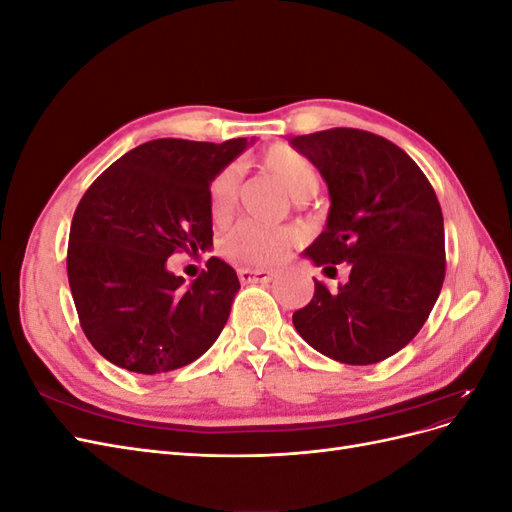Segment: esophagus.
Here are the masks:
<instances>
[{
	"label": "esophagus",
	"instance_id": "1",
	"mask_svg": "<svg viewBox=\"0 0 512 512\" xmlns=\"http://www.w3.org/2000/svg\"><path fill=\"white\" fill-rule=\"evenodd\" d=\"M239 280L243 284H267L273 280V271L267 269H239Z\"/></svg>",
	"mask_w": 512,
	"mask_h": 512
}]
</instances>
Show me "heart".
Returning <instances> with one entry per match:
<instances>
[{"label":"heart","instance_id":"b5f03b06","mask_svg":"<svg viewBox=\"0 0 512 512\" xmlns=\"http://www.w3.org/2000/svg\"><path fill=\"white\" fill-rule=\"evenodd\" d=\"M262 166L280 179L294 198H299L312 190H318L316 168L294 149H288V147L269 149L265 156H262ZM237 196H239L237 170L235 168L220 170L209 185V209H211L213 220L226 222L232 215V211H235ZM294 241H297V235H294V230L290 228L265 226L252 220H245V222H239L224 237L222 252L232 260L243 262V265L267 267L280 262Z\"/></svg>","mask_w":512,"mask_h":512}]
</instances>
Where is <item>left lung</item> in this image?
<instances>
[{
    "label": "left lung",
    "mask_w": 512,
    "mask_h": 512,
    "mask_svg": "<svg viewBox=\"0 0 512 512\" xmlns=\"http://www.w3.org/2000/svg\"><path fill=\"white\" fill-rule=\"evenodd\" d=\"M329 188L327 226L303 252L316 267L350 265L346 284L314 280V297L292 314L305 342L346 365H371L408 346L444 282L442 209L404 149L365 130L294 136Z\"/></svg>",
    "instance_id": "left-lung-1"
}]
</instances>
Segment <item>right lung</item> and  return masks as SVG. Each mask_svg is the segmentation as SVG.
I'll return each instance as SVG.
<instances>
[{"label": "right lung", "instance_id": "1", "mask_svg": "<svg viewBox=\"0 0 512 512\" xmlns=\"http://www.w3.org/2000/svg\"><path fill=\"white\" fill-rule=\"evenodd\" d=\"M252 143L158 138L89 185L70 226L68 282L81 327L106 361L156 376L190 365L220 337L241 288L235 269L211 256L185 284L166 260L211 250L209 185Z\"/></svg>", "mask_w": 512, "mask_h": 512}]
</instances>
